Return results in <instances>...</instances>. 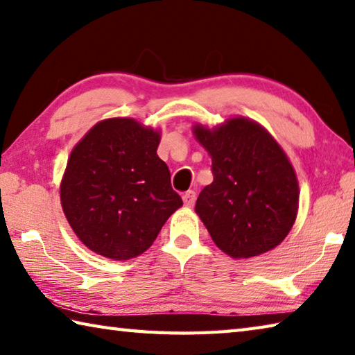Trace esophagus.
Here are the masks:
<instances>
[{
    "mask_svg": "<svg viewBox=\"0 0 355 355\" xmlns=\"http://www.w3.org/2000/svg\"><path fill=\"white\" fill-rule=\"evenodd\" d=\"M196 200H197V193L193 191H187L183 193V201H184V206L191 207L196 205Z\"/></svg>",
    "mask_w": 355,
    "mask_h": 355,
    "instance_id": "obj_1",
    "label": "esophagus"
}]
</instances>
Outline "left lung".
Returning a JSON list of instances; mask_svg holds the SVG:
<instances>
[{
	"label": "left lung",
	"mask_w": 355,
	"mask_h": 355,
	"mask_svg": "<svg viewBox=\"0 0 355 355\" xmlns=\"http://www.w3.org/2000/svg\"><path fill=\"white\" fill-rule=\"evenodd\" d=\"M212 157L214 182L200 192L196 212L215 245L234 259L260 255L284 240L298 209V183L277 141L246 118L214 130L193 128Z\"/></svg>",
	"instance_id": "8db88e82"
}]
</instances>
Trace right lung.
Segmentation results:
<instances>
[{"instance_id": "right-lung-1", "label": "right lung", "mask_w": 355, "mask_h": 355, "mask_svg": "<svg viewBox=\"0 0 355 355\" xmlns=\"http://www.w3.org/2000/svg\"><path fill=\"white\" fill-rule=\"evenodd\" d=\"M159 134L130 118H109L75 146L61 182V205L85 245L112 260L143 254L183 205Z\"/></svg>"}]
</instances>
